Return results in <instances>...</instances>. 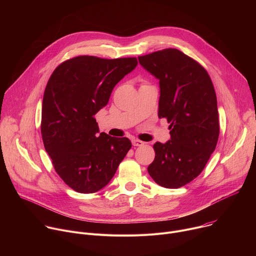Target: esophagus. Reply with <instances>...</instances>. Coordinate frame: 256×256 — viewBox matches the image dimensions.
<instances>
[{"label":"esophagus","instance_id":"1","mask_svg":"<svg viewBox=\"0 0 256 256\" xmlns=\"http://www.w3.org/2000/svg\"><path fill=\"white\" fill-rule=\"evenodd\" d=\"M132 144H134V146H136V147H138V146H142V144H144L142 140H136V138H134V140H132Z\"/></svg>","mask_w":256,"mask_h":256}]
</instances>
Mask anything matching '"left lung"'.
<instances>
[{
    "instance_id": "left-lung-1",
    "label": "left lung",
    "mask_w": 256,
    "mask_h": 256,
    "mask_svg": "<svg viewBox=\"0 0 256 256\" xmlns=\"http://www.w3.org/2000/svg\"><path fill=\"white\" fill-rule=\"evenodd\" d=\"M138 58L159 79L158 116L170 124L171 140L153 146L148 172L157 184L179 188L202 173L216 149L220 124L214 88L206 68L176 48Z\"/></svg>"
}]
</instances>
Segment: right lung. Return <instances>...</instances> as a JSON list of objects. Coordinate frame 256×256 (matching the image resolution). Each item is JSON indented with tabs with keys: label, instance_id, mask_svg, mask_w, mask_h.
<instances>
[{
	"label": "right lung",
	"instance_id": "1",
	"mask_svg": "<svg viewBox=\"0 0 256 256\" xmlns=\"http://www.w3.org/2000/svg\"><path fill=\"white\" fill-rule=\"evenodd\" d=\"M136 64V58L78 56L58 64L46 84L40 126L44 144L56 172L77 192L103 188L132 148L128 138L98 134L94 116Z\"/></svg>",
	"mask_w": 256,
	"mask_h": 256
}]
</instances>
